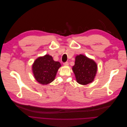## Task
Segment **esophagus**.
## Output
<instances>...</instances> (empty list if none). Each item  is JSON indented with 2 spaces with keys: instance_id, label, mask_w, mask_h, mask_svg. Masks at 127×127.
Instances as JSON below:
<instances>
[{
  "instance_id": "34e87169",
  "label": "esophagus",
  "mask_w": 127,
  "mask_h": 127,
  "mask_svg": "<svg viewBox=\"0 0 127 127\" xmlns=\"http://www.w3.org/2000/svg\"><path fill=\"white\" fill-rule=\"evenodd\" d=\"M63 64H64V65H66H66H68V62H65V63H64Z\"/></svg>"
}]
</instances>
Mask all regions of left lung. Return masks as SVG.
<instances>
[{"instance_id": "8db88e82", "label": "left lung", "mask_w": 127, "mask_h": 127, "mask_svg": "<svg viewBox=\"0 0 127 127\" xmlns=\"http://www.w3.org/2000/svg\"><path fill=\"white\" fill-rule=\"evenodd\" d=\"M72 70L77 82L86 85L94 80L97 71V64L92 59L83 55L76 56Z\"/></svg>"}]
</instances>
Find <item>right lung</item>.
Wrapping results in <instances>:
<instances>
[{
	"mask_svg": "<svg viewBox=\"0 0 127 127\" xmlns=\"http://www.w3.org/2000/svg\"><path fill=\"white\" fill-rule=\"evenodd\" d=\"M61 64L59 62L54 61L49 55L38 58L34 62L32 68L35 80L41 85L52 83Z\"/></svg>",
	"mask_w": 127,
	"mask_h": 127,
	"instance_id": "right-lung-1",
	"label": "right lung"
}]
</instances>
